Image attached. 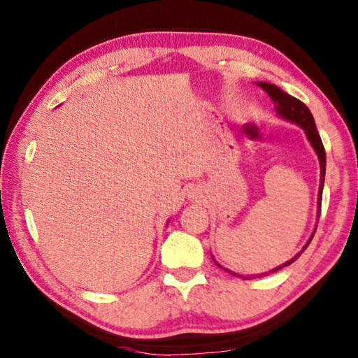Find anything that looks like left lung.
<instances>
[{
  "mask_svg": "<svg viewBox=\"0 0 358 358\" xmlns=\"http://www.w3.org/2000/svg\"><path fill=\"white\" fill-rule=\"evenodd\" d=\"M257 85L260 88L264 90V92L270 96V99L273 101L275 104V112L280 118L290 121V123H295L296 126H300V128L305 131V136L308 138V142L311 143L313 150L316 151V155L319 157V166H320V185H319V194H317V203H319V215H320V202H322V189H324V181H325V150H324V145L322 141H320V136L317 132L316 128V123H314V118L310 112V108H308L305 104H303L301 101H299L294 96L287 94L286 92H282L280 87H276L273 83H266V82H257ZM319 215H317V220H319ZM314 234H316V230H314L313 235L310 237V240L306 241V245L301 248L300 252H296L292 259H289L287 262H284L282 265H278L276 268H273L271 271H266V273H260V275H238L235 273V271L229 270V268H224L222 265H220L216 262V265L220 266V268L226 270L227 273L234 275V276H238V278H243V280H251V278H260V276H265L268 273H275V271L284 268V266H289L292 262H295L296 259L300 257V254L306 250L308 245L311 243V240L314 237Z\"/></svg>",
  "mask_w": 358,
  "mask_h": 358,
  "instance_id": "8db88e82",
  "label": "left lung"
}]
</instances>
